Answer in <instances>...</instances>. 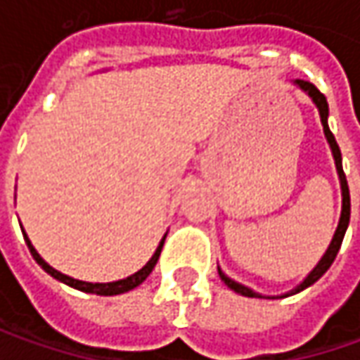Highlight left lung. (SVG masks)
<instances>
[{"label": "left lung", "mask_w": 360, "mask_h": 360, "mask_svg": "<svg viewBox=\"0 0 360 360\" xmlns=\"http://www.w3.org/2000/svg\"><path fill=\"white\" fill-rule=\"evenodd\" d=\"M297 84L302 88V90L307 91L309 96L312 98V102L316 104L319 108V112H321V122H323V128H325V136L326 140H328V144H330V150H333V156H335V164H337V172H339L340 178V188H342V212H340V220H339V229L335 232V236H333V242H330V246H328V250L325 252V256L321 258V262L314 266L311 274L304 278V283L297 286L295 290H292V295L295 292H300V290H304L307 286H311L314 284L323 274H325L326 270L330 269V264L335 262V258L339 255V248L340 244H342V238H345V232H347V226H349V220H351V194H349V184H347V176L342 172V158H340V150L339 144H337V140H335V136H333V131L328 130V124H326V116H328V104H326V98L321 94V90L311 84V82H304V79H297ZM218 274H220V278L224 281L226 286H230L234 292H238L242 297H250V298H276V297H260L258 292L255 290H250V288H246V286H242V284L234 283V281H230L229 276L222 272V270L218 269Z\"/></svg>", "instance_id": "left-lung-1"}]
</instances>
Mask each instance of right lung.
Wrapping results in <instances>:
<instances>
[{
    "label": "right lung",
    "mask_w": 360,
    "mask_h": 360,
    "mask_svg": "<svg viewBox=\"0 0 360 360\" xmlns=\"http://www.w3.org/2000/svg\"><path fill=\"white\" fill-rule=\"evenodd\" d=\"M23 238H25V242H27V248H30V252H32V256L35 258V262L41 266V269L46 270L48 274H51L53 278H58V281H62V283L70 284V286H74V288H77V290H84V292H91V295H102V297H112V295H122V292H128V290H131V288H136V286H140V284L144 283L146 278H148V274L154 270V266H156V262H158L160 258V252H162V246H164V240L160 242V246L156 248V252H154V256L148 260V264H146L144 269H140L136 274H131V276H128V278H124V281H116V283H105V284H91V283H84V281H76V278H72V276H65V274H62V272H58L56 269H51L48 262L41 258V256L35 252V248L32 246V242H30V238L25 236V232H23Z\"/></svg>",
    "instance_id": "obj_1"
}]
</instances>
